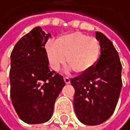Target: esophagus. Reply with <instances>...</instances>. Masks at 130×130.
<instances>
[{"label":"esophagus","instance_id":"obj_1","mask_svg":"<svg viewBox=\"0 0 130 130\" xmlns=\"http://www.w3.org/2000/svg\"><path fill=\"white\" fill-rule=\"evenodd\" d=\"M64 83H66V84H69L70 83V79L68 77H64Z\"/></svg>","mask_w":130,"mask_h":130}]
</instances>
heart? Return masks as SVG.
I'll return each instance as SVG.
<instances>
[{
    "label": "heart",
    "mask_w": 130,
    "mask_h": 130,
    "mask_svg": "<svg viewBox=\"0 0 130 130\" xmlns=\"http://www.w3.org/2000/svg\"><path fill=\"white\" fill-rule=\"evenodd\" d=\"M46 54L50 66L59 70L66 62L68 70L84 74L95 66L100 56L101 43L93 37L82 32H71L57 38L56 42L49 41L45 46Z\"/></svg>",
    "instance_id": "b5f03b06"
}]
</instances>
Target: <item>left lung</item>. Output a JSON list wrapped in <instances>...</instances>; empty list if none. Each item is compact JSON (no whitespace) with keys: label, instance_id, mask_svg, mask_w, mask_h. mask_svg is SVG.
I'll list each match as a JSON object with an SVG mask.
<instances>
[{"label":"left lung","instance_id":"obj_1","mask_svg":"<svg viewBox=\"0 0 130 130\" xmlns=\"http://www.w3.org/2000/svg\"><path fill=\"white\" fill-rule=\"evenodd\" d=\"M96 38L101 43L97 64L70 79L75 90V114L81 123L88 125H98L111 116L122 88V66L118 52L103 33L96 32Z\"/></svg>","mask_w":130,"mask_h":130}]
</instances>
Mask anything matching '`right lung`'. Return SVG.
Masks as SVG:
<instances>
[{"label": "right lung", "mask_w": 130, "mask_h": 130, "mask_svg": "<svg viewBox=\"0 0 130 130\" xmlns=\"http://www.w3.org/2000/svg\"><path fill=\"white\" fill-rule=\"evenodd\" d=\"M49 36L42 28H32L10 55V98L19 117L27 124L48 121L66 84L63 77L49 68L45 49Z\"/></svg>", "instance_id": "add662e5"}]
</instances>
